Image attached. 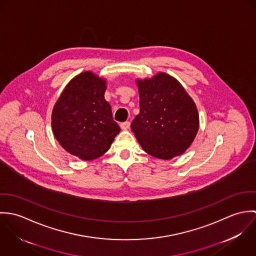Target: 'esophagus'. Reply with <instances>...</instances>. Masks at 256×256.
Wrapping results in <instances>:
<instances>
[{"label":"esophagus","mask_w":256,"mask_h":256,"mask_svg":"<svg viewBox=\"0 0 256 256\" xmlns=\"http://www.w3.org/2000/svg\"><path fill=\"white\" fill-rule=\"evenodd\" d=\"M120 127H121L122 130H127V129H129V127H130V122H129V121L122 122V123H120Z\"/></svg>","instance_id":"esophagus-1"}]
</instances>
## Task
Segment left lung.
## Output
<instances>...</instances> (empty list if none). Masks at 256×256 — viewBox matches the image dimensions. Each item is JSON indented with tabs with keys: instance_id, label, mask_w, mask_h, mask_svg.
Instances as JSON below:
<instances>
[{
	"instance_id": "1",
	"label": "left lung",
	"mask_w": 256,
	"mask_h": 256,
	"mask_svg": "<svg viewBox=\"0 0 256 256\" xmlns=\"http://www.w3.org/2000/svg\"><path fill=\"white\" fill-rule=\"evenodd\" d=\"M140 113L131 123L139 144L152 156L170 160L192 144L199 129V114L180 82L166 73L136 80Z\"/></svg>"
}]
</instances>
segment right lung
Returning <instances> with one entry per match:
<instances>
[{
  "instance_id": "obj_1",
  "label": "right lung",
  "mask_w": 256,
  "mask_h": 256,
  "mask_svg": "<svg viewBox=\"0 0 256 256\" xmlns=\"http://www.w3.org/2000/svg\"><path fill=\"white\" fill-rule=\"evenodd\" d=\"M106 80L86 71L76 76L56 102L51 116L53 134L62 148L84 160L108 150L120 127L104 98Z\"/></svg>"
}]
</instances>
